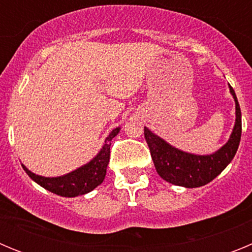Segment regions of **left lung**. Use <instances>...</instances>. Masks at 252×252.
<instances>
[{
	"instance_id": "8db88e82",
	"label": "left lung",
	"mask_w": 252,
	"mask_h": 252,
	"mask_svg": "<svg viewBox=\"0 0 252 252\" xmlns=\"http://www.w3.org/2000/svg\"><path fill=\"white\" fill-rule=\"evenodd\" d=\"M228 88L235 101V126L230 139L215 153L207 155L187 153L170 145L148 127H144V135L150 149L151 159L158 174L162 179L174 186L198 188L212 182L232 161L241 140V110L235 91L230 84Z\"/></svg>"
}]
</instances>
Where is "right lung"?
I'll use <instances>...</instances> for the list:
<instances>
[{
    "mask_svg": "<svg viewBox=\"0 0 252 252\" xmlns=\"http://www.w3.org/2000/svg\"><path fill=\"white\" fill-rule=\"evenodd\" d=\"M120 130H121V127H116L111 131L110 135L104 140V144L101 150L92 160L77 168L75 170L60 175V177L37 175L29 170L24 164H21V165L24 170L26 171V174L34 180L35 183L45 188L49 192L54 193V194L68 198L87 194V193L92 192L94 188H97L99 184H102V182L104 180L107 166L110 162L111 141H112L113 137L119 135Z\"/></svg>",
    "mask_w": 252,
    "mask_h": 252,
    "instance_id": "add662e5",
    "label": "right lung"
}]
</instances>
